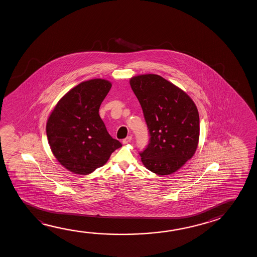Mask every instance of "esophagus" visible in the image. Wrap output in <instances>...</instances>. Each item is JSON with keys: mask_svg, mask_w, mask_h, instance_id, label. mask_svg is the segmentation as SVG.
<instances>
[{"mask_svg": "<svg viewBox=\"0 0 257 257\" xmlns=\"http://www.w3.org/2000/svg\"><path fill=\"white\" fill-rule=\"evenodd\" d=\"M131 140H132V137L128 136V137H126V139H124V140H122V143L124 144V145H126V144L130 143Z\"/></svg>", "mask_w": 257, "mask_h": 257, "instance_id": "obj_1", "label": "esophagus"}]
</instances>
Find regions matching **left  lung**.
<instances>
[{"instance_id":"8db88e82","label":"left lung","mask_w":257,"mask_h":257,"mask_svg":"<svg viewBox=\"0 0 257 257\" xmlns=\"http://www.w3.org/2000/svg\"><path fill=\"white\" fill-rule=\"evenodd\" d=\"M143 109L150 135L140 153L147 169L158 175L180 169L195 153L200 137V117L185 91L157 74L137 75L130 81Z\"/></svg>"}]
</instances>
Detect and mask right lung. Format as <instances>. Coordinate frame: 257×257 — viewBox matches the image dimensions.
Here are the masks:
<instances>
[{"label": "right lung", "instance_id": "right-lung-1", "mask_svg": "<svg viewBox=\"0 0 257 257\" xmlns=\"http://www.w3.org/2000/svg\"><path fill=\"white\" fill-rule=\"evenodd\" d=\"M110 88L111 83L104 79L79 83L62 97L48 117L47 136L51 151L72 173L91 174L122 147L110 137L99 115Z\"/></svg>", "mask_w": 257, "mask_h": 257}]
</instances>
